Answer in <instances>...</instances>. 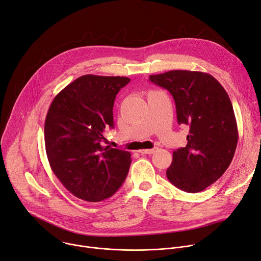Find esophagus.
<instances>
[{"mask_svg": "<svg viewBox=\"0 0 261 261\" xmlns=\"http://www.w3.org/2000/svg\"><path fill=\"white\" fill-rule=\"evenodd\" d=\"M156 149H158L156 147L151 148V149H142V150H140V152H141L142 154H151V153H153Z\"/></svg>", "mask_w": 261, "mask_h": 261, "instance_id": "34e87169", "label": "esophagus"}]
</instances>
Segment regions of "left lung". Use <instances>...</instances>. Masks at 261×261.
I'll use <instances>...</instances> for the list:
<instances>
[{
  "label": "left lung",
  "mask_w": 261,
  "mask_h": 261,
  "mask_svg": "<svg viewBox=\"0 0 261 261\" xmlns=\"http://www.w3.org/2000/svg\"><path fill=\"white\" fill-rule=\"evenodd\" d=\"M149 80L172 95L178 124L189 126L187 145L173 151L167 178L178 189L195 193L216 182L234 156L238 129L231 100L210 74L173 70Z\"/></svg>",
  "instance_id": "obj_1"
}]
</instances>
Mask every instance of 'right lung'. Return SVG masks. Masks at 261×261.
Instances as JSON below:
<instances>
[{
	"label": "right lung",
	"instance_id": "obj_1",
	"mask_svg": "<svg viewBox=\"0 0 261 261\" xmlns=\"http://www.w3.org/2000/svg\"><path fill=\"white\" fill-rule=\"evenodd\" d=\"M130 79L84 75L59 92L45 120V146L52 171L76 197L100 202L122 186L130 152L103 146L114 127L116 95Z\"/></svg>",
	"mask_w": 261,
	"mask_h": 261
}]
</instances>
